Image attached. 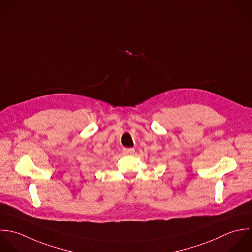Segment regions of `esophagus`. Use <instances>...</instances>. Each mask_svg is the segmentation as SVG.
<instances>
[{
	"mask_svg": "<svg viewBox=\"0 0 252 252\" xmlns=\"http://www.w3.org/2000/svg\"><path fill=\"white\" fill-rule=\"evenodd\" d=\"M123 153L125 155H131L134 153V148H124Z\"/></svg>",
	"mask_w": 252,
	"mask_h": 252,
	"instance_id": "34e87169",
	"label": "esophagus"
}]
</instances>
